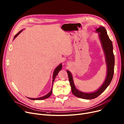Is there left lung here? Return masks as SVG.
I'll return each instance as SVG.
<instances>
[{
	"mask_svg": "<svg viewBox=\"0 0 124 124\" xmlns=\"http://www.w3.org/2000/svg\"><path fill=\"white\" fill-rule=\"evenodd\" d=\"M95 31L99 33V36L101 42V46L104 53H105L106 61L107 65V76L105 81H104L101 86L95 92L93 93H86L82 92L81 91L76 89L73 82L72 74L69 71L67 70L70 84L71 87V91H72L73 94L76 97L86 100L95 99L102 93L109 85L110 82H111L113 79L114 72L115 57L113 53V46L112 42L109 39L107 34L106 29L104 27H100L96 29Z\"/></svg>",
	"mask_w": 124,
	"mask_h": 124,
	"instance_id": "obj_1",
	"label": "left lung"
}]
</instances>
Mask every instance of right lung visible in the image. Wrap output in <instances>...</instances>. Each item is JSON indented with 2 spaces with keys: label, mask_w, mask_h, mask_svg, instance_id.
Here are the masks:
<instances>
[{
  "label": "right lung",
  "mask_w": 124,
  "mask_h": 124,
  "mask_svg": "<svg viewBox=\"0 0 124 124\" xmlns=\"http://www.w3.org/2000/svg\"><path fill=\"white\" fill-rule=\"evenodd\" d=\"M23 31V30L20 31H19L18 32V33H17L16 35H15V36L14 37V39H15L19 34L21 33V32ZM62 64H60V65H58V66L56 68V69H55V70H54V73H53V80H52V83H53V82H54V80H55V78H56V76L57 75L58 72H59V71L61 70V69H62ZM52 86H53V85H52ZM52 87H53V86H52ZM52 88H51V91H50V92L48 94H47L46 95H44V96H42V97H39V98H36V99L30 98V97H28V98L29 99H30V100H44V99H47V98H48L49 97H50V96H51V95L52 94Z\"/></svg>",
  "instance_id": "obj_1"
}]
</instances>
